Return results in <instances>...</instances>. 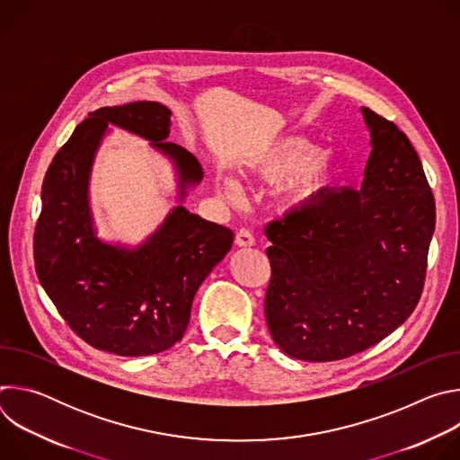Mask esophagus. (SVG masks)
I'll return each instance as SVG.
<instances>
[{"instance_id": "1", "label": "esophagus", "mask_w": 460, "mask_h": 460, "mask_svg": "<svg viewBox=\"0 0 460 460\" xmlns=\"http://www.w3.org/2000/svg\"><path fill=\"white\" fill-rule=\"evenodd\" d=\"M254 236H252V233L249 231V229H240L238 233H236V238H234V243L238 245V247H252L254 245Z\"/></svg>"}]
</instances>
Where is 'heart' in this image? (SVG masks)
I'll use <instances>...</instances> for the list:
<instances>
[{
  "label": "heart",
  "instance_id": "b5f03b06",
  "mask_svg": "<svg viewBox=\"0 0 460 460\" xmlns=\"http://www.w3.org/2000/svg\"><path fill=\"white\" fill-rule=\"evenodd\" d=\"M243 169L261 183H280L279 200L288 209L318 204L335 189L341 174L339 162L332 153H322L316 144L302 137L266 142L245 158ZM220 185L227 196H236L240 190L229 176L220 178Z\"/></svg>",
  "mask_w": 460,
  "mask_h": 460
}]
</instances>
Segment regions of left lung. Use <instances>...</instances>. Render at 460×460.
Masks as SVG:
<instances>
[{
  "label": "left lung",
  "instance_id": "obj_1",
  "mask_svg": "<svg viewBox=\"0 0 460 460\" xmlns=\"http://www.w3.org/2000/svg\"><path fill=\"white\" fill-rule=\"evenodd\" d=\"M371 155L360 189L342 187L268 224L266 320L289 357L332 362L360 353L419 304L435 200L402 130L367 107Z\"/></svg>",
  "mask_w": 460,
  "mask_h": 460
}]
</instances>
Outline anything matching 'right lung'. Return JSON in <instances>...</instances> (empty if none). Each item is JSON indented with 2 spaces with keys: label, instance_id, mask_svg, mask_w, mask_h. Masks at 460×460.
<instances>
[{
  "label": "right lung",
  "instance_id": "add662e5",
  "mask_svg": "<svg viewBox=\"0 0 460 460\" xmlns=\"http://www.w3.org/2000/svg\"><path fill=\"white\" fill-rule=\"evenodd\" d=\"M171 111L158 102L102 107L75 128L54 156L41 187L34 266L45 293L96 349L119 357L162 353L181 341L196 291L233 245V231L172 208L140 245L98 238L89 204L96 151L109 125L128 130L172 162L178 202L204 171L183 147L165 142Z\"/></svg>",
  "mask_w": 460,
  "mask_h": 460
}]
</instances>
